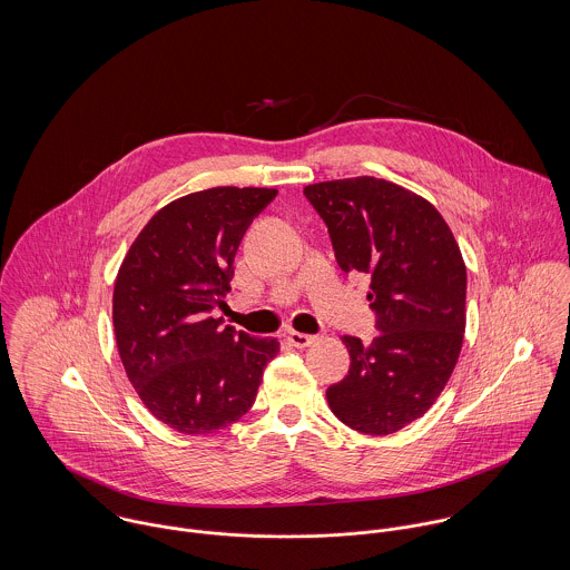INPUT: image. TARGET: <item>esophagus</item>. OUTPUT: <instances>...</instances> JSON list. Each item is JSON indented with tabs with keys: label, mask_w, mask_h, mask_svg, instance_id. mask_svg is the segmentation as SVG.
<instances>
[{
	"label": "esophagus",
	"mask_w": 570,
	"mask_h": 570,
	"mask_svg": "<svg viewBox=\"0 0 570 570\" xmlns=\"http://www.w3.org/2000/svg\"><path fill=\"white\" fill-rule=\"evenodd\" d=\"M316 340H318L316 335H307V333H298V331H289V333H287V342H289L292 346H296V348H307V346H312Z\"/></svg>",
	"instance_id": "obj_1"
}]
</instances>
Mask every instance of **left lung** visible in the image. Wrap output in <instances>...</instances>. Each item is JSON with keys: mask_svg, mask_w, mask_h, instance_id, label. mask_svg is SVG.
Returning a JSON list of instances; mask_svg holds the SVG:
<instances>
[{"mask_svg": "<svg viewBox=\"0 0 570 570\" xmlns=\"http://www.w3.org/2000/svg\"><path fill=\"white\" fill-rule=\"evenodd\" d=\"M342 272L371 276L373 342L344 335L348 375L326 389L331 412L362 434H393L445 389L465 333L468 272L459 244L423 197L377 177L305 186Z\"/></svg>", "mask_w": 570, "mask_h": 570, "instance_id": "left-lung-1", "label": "left lung"}]
</instances>
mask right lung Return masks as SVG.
I'll list each match as a JSON object with an SVG mask.
<instances>
[{"instance_id": "right-lung-1", "label": "right lung", "mask_w": 570, "mask_h": 570, "mask_svg": "<svg viewBox=\"0 0 570 570\" xmlns=\"http://www.w3.org/2000/svg\"><path fill=\"white\" fill-rule=\"evenodd\" d=\"M276 193L217 186L179 197L149 219L118 269L114 333L125 373L149 412L181 434L239 421L281 348L213 318L247 226Z\"/></svg>"}]
</instances>
